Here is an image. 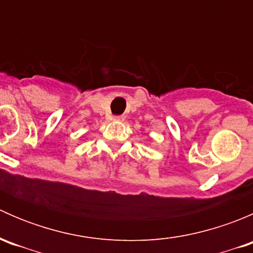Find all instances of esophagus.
<instances>
[{"label":"esophagus","instance_id":"34e87169","mask_svg":"<svg viewBox=\"0 0 253 253\" xmlns=\"http://www.w3.org/2000/svg\"><path fill=\"white\" fill-rule=\"evenodd\" d=\"M125 120V116L124 115H116V116H114V121H119V122H122Z\"/></svg>","mask_w":253,"mask_h":253}]
</instances>
